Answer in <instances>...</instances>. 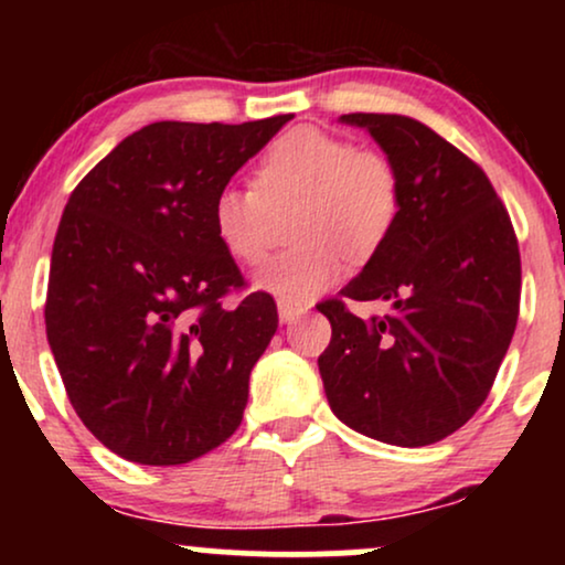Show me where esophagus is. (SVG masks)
<instances>
[{
	"mask_svg": "<svg viewBox=\"0 0 565 565\" xmlns=\"http://www.w3.org/2000/svg\"><path fill=\"white\" fill-rule=\"evenodd\" d=\"M305 313H308V308H305V305H297V302H289V300H278V319H281V323L297 321Z\"/></svg>",
	"mask_w": 565,
	"mask_h": 565,
	"instance_id": "obj_1",
	"label": "esophagus"
}]
</instances>
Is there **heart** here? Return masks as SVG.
Listing matches in <instances>:
<instances>
[{
	"label": "heart",
	"mask_w": 565,
	"mask_h": 565,
	"mask_svg": "<svg viewBox=\"0 0 565 565\" xmlns=\"http://www.w3.org/2000/svg\"><path fill=\"white\" fill-rule=\"evenodd\" d=\"M398 170L385 153L319 127L278 135L257 161L252 188L225 185L212 201V233L236 263L268 255L276 217H289V252L270 257L257 287L284 300H308L332 287L348 255L364 263L385 246L398 223Z\"/></svg>",
	"instance_id": "obj_1"
}]
</instances>
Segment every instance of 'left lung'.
Returning <instances> with one entry per match:
<instances>
[{"mask_svg":"<svg viewBox=\"0 0 565 565\" xmlns=\"http://www.w3.org/2000/svg\"><path fill=\"white\" fill-rule=\"evenodd\" d=\"M401 178L398 223L340 297L319 302L332 342L319 355L329 406L353 430L393 446L451 436L481 408L521 305L510 215L476 161L423 121L345 114ZM348 299H391L369 322Z\"/></svg>","mask_w":565,"mask_h":565,"instance_id":"8db88e82","label":"left lung"}]
</instances>
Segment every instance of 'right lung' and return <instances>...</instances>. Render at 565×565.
<instances>
[{
    "label": "right lung",
    "mask_w": 565,
    "mask_h": 565,
    "mask_svg": "<svg viewBox=\"0 0 565 565\" xmlns=\"http://www.w3.org/2000/svg\"><path fill=\"white\" fill-rule=\"evenodd\" d=\"M291 119L153 121L82 178L53 244L50 350L87 430L138 465H185L242 425L278 329L212 233L217 191Z\"/></svg>",
    "instance_id": "right-lung-1"
}]
</instances>
